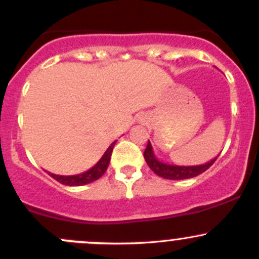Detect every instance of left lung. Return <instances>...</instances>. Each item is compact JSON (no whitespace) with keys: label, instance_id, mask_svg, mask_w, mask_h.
Wrapping results in <instances>:
<instances>
[{"label":"left lung","instance_id":"8db88e82","mask_svg":"<svg viewBox=\"0 0 259 259\" xmlns=\"http://www.w3.org/2000/svg\"><path fill=\"white\" fill-rule=\"evenodd\" d=\"M144 158L149 168L156 174V176L161 177L164 179L170 180H182V179H189L194 178V177L199 176V174L204 173L211 164L215 161L218 156L211 159L210 161L205 164H200V165H192V166H184V165H173V164H166L163 161L158 160L154 154L153 148H151L150 142H148L146 149L144 151Z\"/></svg>","mask_w":259,"mask_h":259}]
</instances>
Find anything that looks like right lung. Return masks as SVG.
<instances>
[{"label":"right lung","instance_id":"add662e5","mask_svg":"<svg viewBox=\"0 0 259 259\" xmlns=\"http://www.w3.org/2000/svg\"><path fill=\"white\" fill-rule=\"evenodd\" d=\"M115 143L116 142H114L113 144L106 149V151L104 153V155L101 156L100 160H99L93 168L89 169V170L83 171V173L81 174H76V176H56V174L49 173L50 177H52V178L57 180L59 183H61V184L70 185V187H77V185H85L89 184V183L95 182V180L101 178L103 174L106 171V169H108Z\"/></svg>","mask_w":259,"mask_h":259}]
</instances>
